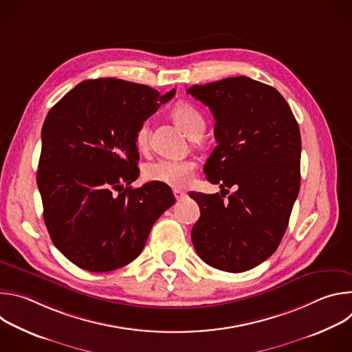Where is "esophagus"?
<instances>
[{
    "instance_id": "34e87169",
    "label": "esophagus",
    "mask_w": 352,
    "mask_h": 352,
    "mask_svg": "<svg viewBox=\"0 0 352 352\" xmlns=\"http://www.w3.org/2000/svg\"><path fill=\"white\" fill-rule=\"evenodd\" d=\"M173 192H174V196H175L177 200H179V199H182V197L186 196V193H185L184 190H181V189H174Z\"/></svg>"
}]
</instances>
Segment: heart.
<instances>
[{
	"label": "heart",
	"mask_w": 352,
	"mask_h": 352,
	"mask_svg": "<svg viewBox=\"0 0 352 352\" xmlns=\"http://www.w3.org/2000/svg\"><path fill=\"white\" fill-rule=\"evenodd\" d=\"M174 121L189 135L204 132L205 118L193 104L179 103L173 109ZM148 124L142 122L135 132V144L140 152H146L148 147ZM196 164L192 160H171L160 159L153 163H148L143 174L146 179L160 182L171 188H185L193 179Z\"/></svg>",
	"instance_id": "1"
}]
</instances>
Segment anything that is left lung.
Segmentation results:
<instances>
[{"instance_id":"1","label":"left lung","mask_w":352,"mask_h":352,"mask_svg":"<svg viewBox=\"0 0 352 352\" xmlns=\"http://www.w3.org/2000/svg\"><path fill=\"white\" fill-rule=\"evenodd\" d=\"M206 104L217 146L205 164L221 192H190L200 209L192 243L208 265L241 273L278 248L300 184V133L285 98L248 76L195 85L186 90ZM234 186L236 192L224 199Z\"/></svg>"}]
</instances>
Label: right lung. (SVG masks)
Returning a JSON list of instances; mask_svg holds the SVG:
<instances>
[{
	"label": "right lung",
	"mask_w": 352,
	"mask_h": 352,
	"mask_svg": "<svg viewBox=\"0 0 352 352\" xmlns=\"http://www.w3.org/2000/svg\"><path fill=\"white\" fill-rule=\"evenodd\" d=\"M174 94L102 78L80 82L48 111L37 170L43 217L78 267L104 273L131 263L175 204L160 182L131 186L139 177L135 132Z\"/></svg>",
	"instance_id": "1"
}]
</instances>
